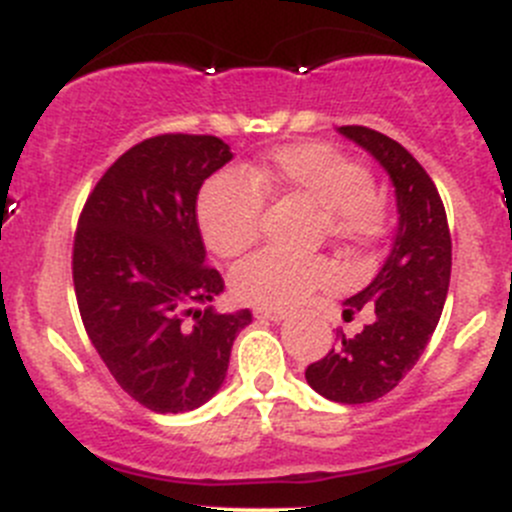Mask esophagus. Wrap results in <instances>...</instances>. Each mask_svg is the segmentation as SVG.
I'll return each mask as SVG.
<instances>
[{
  "mask_svg": "<svg viewBox=\"0 0 512 512\" xmlns=\"http://www.w3.org/2000/svg\"><path fill=\"white\" fill-rule=\"evenodd\" d=\"M287 314V309H255V317L267 319V322H282V319H287Z\"/></svg>",
  "mask_w": 512,
  "mask_h": 512,
  "instance_id": "obj_1",
  "label": "esophagus"
}]
</instances>
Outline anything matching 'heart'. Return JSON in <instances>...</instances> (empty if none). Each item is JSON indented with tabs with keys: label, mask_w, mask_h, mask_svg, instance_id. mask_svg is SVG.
Segmentation results:
<instances>
[{
	"label": "heart",
	"mask_w": 512,
	"mask_h": 512,
	"mask_svg": "<svg viewBox=\"0 0 512 512\" xmlns=\"http://www.w3.org/2000/svg\"><path fill=\"white\" fill-rule=\"evenodd\" d=\"M374 173L324 143L280 148L270 160L240 173H220L198 195V223L220 257L245 252L260 235L262 195L299 200L319 210V227L332 240L371 247L386 235V210L376 198ZM332 272L324 257H292L260 250L232 270L237 299L255 307H287L307 297Z\"/></svg>",
	"instance_id": "heart-1"
}]
</instances>
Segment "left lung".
Here are the masks:
<instances>
[{"mask_svg": "<svg viewBox=\"0 0 512 512\" xmlns=\"http://www.w3.org/2000/svg\"><path fill=\"white\" fill-rule=\"evenodd\" d=\"M379 160L396 193L394 245L374 280L344 302V317L374 307V322L307 366V384L337 404H369L396 389L426 349L451 282V232L436 185L394 138L366 126L337 128Z\"/></svg>", "mask_w": 512, "mask_h": 512, "instance_id": "8db88e82", "label": "left lung"}]
</instances>
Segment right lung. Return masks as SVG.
<instances>
[{
  "label": "right lung",
  "mask_w": 512,
  "mask_h": 512,
  "mask_svg": "<svg viewBox=\"0 0 512 512\" xmlns=\"http://www.w3.org/2000/svg\"><path fill=\"white\" fill-rule=\"evenodd\" d=\"M215 136L165 133L123 153L98 180L74 237V289L91 344L128 396L185 414L223 386L250 309L200 310L225 289L205 265L198 193L230 163Z\"/></svg>",
  "instance_id": "1"
}]
</instances>
